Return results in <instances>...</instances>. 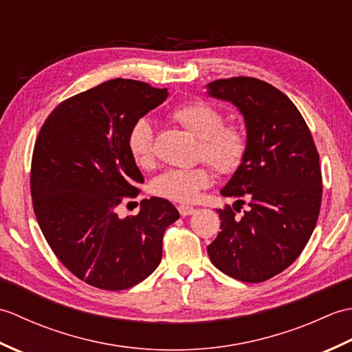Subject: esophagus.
Wrapping results in <instances>:
<instances>
[{
  "label": "esophagus",
  "instance_id": "esophagus-1",
  "mask_svg": "<svg viewBox=\"0 0 352 352\" xmlns=\"http://www.w3.org/2000/svg\"><path fill=\"white\" fill-rule=\"evenodd\" d=\"M178 212H180V214L182 216H190V214H193L197 212V208L195 207H192V206H184V204H180L178 206Z\"/></svg>",
  "mask_w": 352,
  "mask_h": 352
}]
</instances>
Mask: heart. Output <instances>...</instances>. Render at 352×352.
Instances as JSON below:
<instances>
[{"label":"heart","mask_w":352,"mask_h":352,"mask_svg":"<svg viewBox=\"0 0 352 352\" xmlns=\"http://www.w3.org/2000/svg\"><path fill=\"white\" fill-rule=\"evenodd\" d=\"M170 116L199 139V157H203L222 175H231L242 166L248 138L242 125L223 122V113L213 104L193 100L172 110ZM126 145L133 160L140 168H151L155 162L154 130L146 118L131 125ZM212 183V174L206 166L190 169H169L154 178L153 192L157 197L177 203H192L199 192Z\"/></svg>","instance_id":"obj_1"}]
</instances>
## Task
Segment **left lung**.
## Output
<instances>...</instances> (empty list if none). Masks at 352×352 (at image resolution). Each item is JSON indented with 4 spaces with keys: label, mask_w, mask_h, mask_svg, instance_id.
I'll list each match as a JSON object with an SVG mask.
<instances>
[{
    "label": "left lung",
    "mask_w": 352,
    "mask_h": 352,
    "mask_svg": "<svg viewBox=\"0 0 352 352\" xmlns=\"http://www.w3.org/2000/svg\"><path fill=\"white\" fill-rule=\"evenodd\" d=\"M207 94L228 101L245 119L248 151L221 190L233 207L216 210L218 237L207 246L212 263L233 278L261 283L289 267L318 222L322 175L311 133L286 95L266 81H212ZM243 204L249 206L242 217Z\"/></svg>",
    "instance_id": "8db88e82"
}]
</instances>
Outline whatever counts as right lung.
Instances as JSON below:
<instances>
[{
    "instance_id": "right-lung-1",
    "label": "right lung",
    "mask_w": 352,
    "mask_h": 352,
    "mask_svg": "<svg viewBox=\"0 0 352 352\" xmlns=\"http://www.w3.org/2000/svg\"><path fill=\"white\" fill-rule=\"evenodd\" d=\"M168 98V89L115 78L65 100L36 139L33 208L42 233L69 271L104 290H124L162 260L164 230L180 218L169 201L142 199L119 218L122 197H138L144 175L129 151L131 125Z\"/></svg>"
}]
</instances>
